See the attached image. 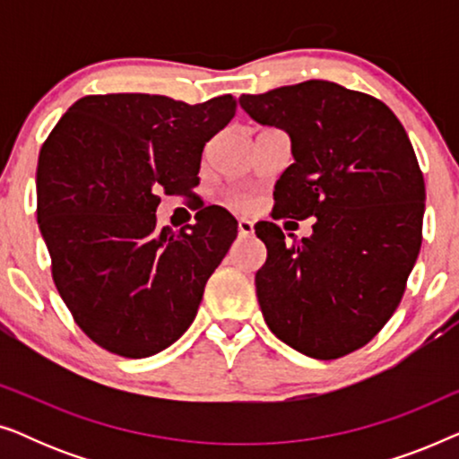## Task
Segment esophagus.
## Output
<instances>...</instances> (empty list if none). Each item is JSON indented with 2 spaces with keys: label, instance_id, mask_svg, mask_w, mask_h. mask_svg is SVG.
I'll list each match as a JSON object with an SVG mask.
<instances>
[{
  "label": "esophagus",
  "instance_id": "esophagus-1",
  "mask_svg": "<svg viewBox=\"0 0 459 459\" xmlns=\"http://www.w3.org/2000/svg\"><path fill=\"white\" fill-rule=\"evenodd\" d=\"M238 234L240 238H248L255 234V223L250 219H238Z\"/></svg>",
  "mask_w": 459,
  "mask_h": 459
}]
</instances>
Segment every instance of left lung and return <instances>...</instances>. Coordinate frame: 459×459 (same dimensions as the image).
Wrapping results in <instances>:
<instances>
[{
  "label": "left lung",
  "instance_id": "1",
  "mask_svg": "<svg viewBox=\"0 0 459 459\" xmlns=\"http://www.w3.org/2000/svg\"><path fill=\"white\" fill-rule=\"evenodd\" d=\"M240 106L292 142L273 219L316 217L292 247L275 223L255 225L267 247L255 275L263 317L313 359L353 353L391 319L422 247L426 192L410 137L386 104L332 81L240 96Z\"/></svg>",
  "mask_w": 459,
  "mask_h": 459
}]
</instances>
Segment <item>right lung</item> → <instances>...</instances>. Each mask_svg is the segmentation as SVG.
<instances>
[{
	"label": "right lung",
	"mask_w": 459,
	"mask_h": 459,
	"mask_svg": "<svg viewBox=\"0 0 459 459\" xmlns=\"http://www.w3.org/2000/svg\"><path fill=\"white\" fill-rule=\"evenodd\" d=\"M234 115L231 96L203 104L150 93L85 96L43 143L37 223L54 284L79 328L110 353H160L196 317L238 221L206 206L187 231L159 228V192L198 186L206 142Z\"/></svg>",
	"instance_id": "obj_1"
}]
</instances>
